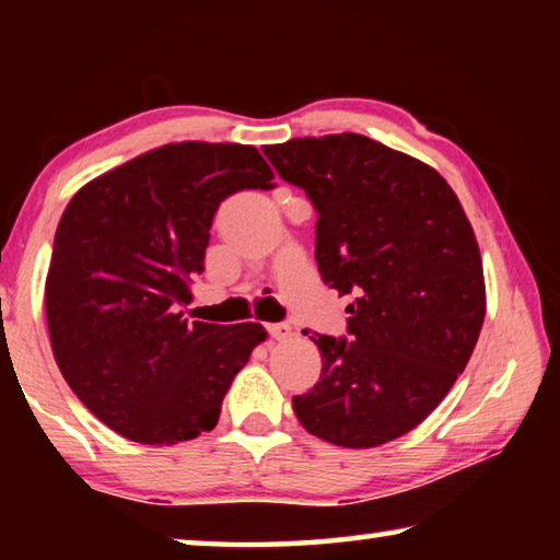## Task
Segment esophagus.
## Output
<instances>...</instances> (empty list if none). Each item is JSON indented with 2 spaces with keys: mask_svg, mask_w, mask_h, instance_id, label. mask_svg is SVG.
Masks as SVG:
<instances>
[{
  "mask_svg": "<svg viewBox=\"0 0 560 560\" xmlns=\"http://www.w3.org/2000/svg\"><path fill=\"white\" fill-rule=\"evenodd\" d=\"M267 334L273 340H287L291 336V326L289 324H267Z\"/></svg>",
  "mask_w": 560,
  "mask_h": 560,
  "instance_id": "34e87169",
  "label": "esophagus"
}]
</instances>
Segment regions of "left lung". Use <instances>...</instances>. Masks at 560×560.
I'll return each mask as SVG.
<instances>
[{
  "instance_id": "obj_1",
  "label": "left lung",
  "mask_w": 560,
  "mask_h": 560,
  "mask_svg": "<svg viewBox=\"0 0 560 560\" xmlns=\"http://www.w3.org/2000/svg\"><path fill=\"white\" fill-rule=\"evenodd\" d=\"M264 155L314 205L320 279L353 296L348 336H311L324 368L293 412L338 447L402 438L450 393L485 324L467 214L438 170L358 132L293 138Z\"/></svg>"
}]
</instances>
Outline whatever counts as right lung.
I'll return each mask as SVG.
<instances>
[{
	"mask_svg": "<svg viewBox=\"0 0 560 560\" xmlns=\"http://www.w3.org/2000/svg\"><path fill=\"white\" fill-rule=\"evenodd\" d=\"M257 148L173 143L81 187L54 236L46 320L75 397L113 432L177 444L210 432L261 324H187L214 212L240 189H273Z\"/></svg>",
	"mask_w": 560,
	"mask_h": 560,
	"instance_id": "right-lung-1",
	"label": "right lung"
}]
</instances>
